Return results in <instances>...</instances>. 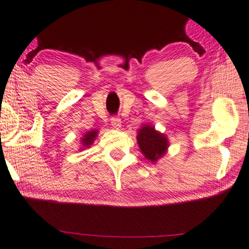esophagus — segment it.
Returning a JSON list of instances; mask_svg holds the SVG:
<instances>
[{
  "mask_svg": "<svg viewBox=\"0 0 249 249\" xmlns=\"http://www.w3.org/2000/svg\"><path fill=\"white\" fill-rule=\"evenodd\" d=\"M111 125L113 126V128H117V130H119V128L122 127L121 118H118L117 116L111 117Z\"/></svg>",
  "mask_w": 249,
  "mask_h": 249,
  "instance_id": "34e87169",
  "label": "esophagus"
}]
</instances>
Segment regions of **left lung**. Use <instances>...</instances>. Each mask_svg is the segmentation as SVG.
I'll list each match as a JSON object with an SVG mask.
<instances>
[{"label": "left lung", "mask_w": 249, "mask_h": 249, "mask_svg": "<svg viewBox=\"0 0 249 249\" xmlns=\"http://www.w3.org/2000/svg\"><path fill=\"white\" fill-rule=\"evenodd\" d=\"M137 140L142 154L152 162H155L159 158L162 157L168 147L167 138L155 131L154 127L149 126V125H145L140 128Z\"/></svg>", "instance_id": "left-lung-1"}]
</instances>
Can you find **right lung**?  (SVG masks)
Segmentation results:
<instances>
[{"label":"right lung","mask_w":249,"mask_h":249,"mask_svg":"<svg viewBox=\"0 0 249 249\" xmlns=\"http://www.w3.org/2000/svg\"><path fill=\"white\" fill-rule=\"evenodd\" d=\"M96 136H97V131L96 130H92L90 132L86 133L85 137L82 138V143L86 146V147H89V146L94 142Z\"/></svg>","instance_id":"1"}]
</instances>
